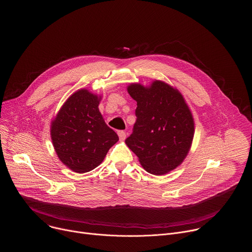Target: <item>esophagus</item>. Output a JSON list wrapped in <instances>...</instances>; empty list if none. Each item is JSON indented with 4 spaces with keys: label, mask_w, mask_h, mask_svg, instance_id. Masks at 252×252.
<instances>
[{
    "label": "esophagus",
    "mask_w": 252,
    "mask_h": 252,
    "mask_svg": "<svg viewBox=\"0 0 252 252\" xmlns=\"http://www.w3.org/2000/svg\"><path fill=\"white\" fill-rule=\"evenodd\" d=\"M118 136H119V139L121 140V141H124L125 139H126V133L124 132V131H118Z\"/></svg>",
    "instance_id": "34e87169"
}]
</instances>
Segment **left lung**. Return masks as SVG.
I'll return each mask as SVG.
<instances>
[{
	"instance_id": "left-lung-1",
	"label": "left lung",
	"mask_w": 252,
	"mask_h": 252,
	"mask_svg": "<svg viewBox=\"0 0 252 252\" xmlns=\"http://www.w3.org/2000/svg\"><path fill=\"white\" fill-rule=\"evenodd\" d=\"M137 102L133 133L128 147L149 174L165 175L183 162L194 137V119L180 91L161 80L150 86L127 87Z\"/></svg>"
}]
</instances>
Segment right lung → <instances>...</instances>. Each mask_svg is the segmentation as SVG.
<instances>
[{"label": "right lung", "mask_w": 252, "mask_h": 252, "mask_svg": "<svg viewBox=\"0 0 252 252\" xmlns=\"http://www.w3.org/2000/svg\"><path fill=\"white\" fill-rule=\"evenodd\" d=\"M101 96L80 89L71 95L51 122L50 136L61 162L75 173L98 167L118 141L100 110Z\"/></svg>", "instance_id": "1"}]
</instances>
